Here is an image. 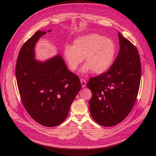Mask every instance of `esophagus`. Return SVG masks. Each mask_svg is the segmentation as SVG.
Instances as JSON below:
<instances>
[{
  "mask_svg": "<svg viewBox=\"0 0 156 156\" xmlns=\"http://www.w3.org/2000/svg\"><path fill=\"white\" fill-rule=\"evenodd\" d=\"M80 81H81V86L83 88H84L87 85V81L84 80V79H80Z\"/></svg>",
  "mask_w": 156,
  "mask_h": 156,
  "instance_id": "1",
  "label": "esophagus"
}]
</instances>
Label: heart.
<instances>
[{
	"label": "heart",
	"mask_w": 156,
	"mask_h": 156,
	"mask_svg": "<svg viewBox=\"0 0 156 156\" xmlns=\"http://www.w3.org/2000/svg\"><path fill=\"white\" fill-rule=\"evenodd\" d=\"M116 47L112 40L97 34L79 37L72 45H66L63 51L64 59L69 69L75 72L84 58L86 64L81 73L90 72L101 74L106 72L114 62Z\"/></svg>",
	"instance_id": "1"
}]
</instances>
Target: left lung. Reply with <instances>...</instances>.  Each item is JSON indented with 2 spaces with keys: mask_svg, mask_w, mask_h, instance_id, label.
Listing matches in <instances>:
<instances>
[{
  "mask_svg": "<svg viewBox=\"0 0 156 156\" xmlns=\"http://www.w3.org/2000/svg\"><path fill=\"white\" fill-rule=\"evenodd\" d=\"M120 51L106 72L90 79L92 96L89 108L93 119L103 126H114L129 114L137 96L141 77L138 51L119 32Z\"/></svg>",
  "mask_w": 156,
  "mask_h": 156,
  "instance_id": "obj_1",
  "label": "left lung"
}]
</instances>
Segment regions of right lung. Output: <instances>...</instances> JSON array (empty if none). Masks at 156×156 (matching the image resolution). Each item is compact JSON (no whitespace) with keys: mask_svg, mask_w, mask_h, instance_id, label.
<instances>
[{"mask_svg":"<svg viewBox=\"0 0 156 156\" xmlns=\"http://www.w3.org/2000/svg\"><path fill=\"white\" fill-rule=\"evenodd\" d=\"M45 34V31H37L23 45L16 75L25 109L37 123L50 127L66 119L81 84L79 77L68 69L61 55L44 62L35 59L36 44Z\"/></svg>","mask_w":156,"mask_h":156,"instance_id":"1","label":"right lung"}]
</instances>
